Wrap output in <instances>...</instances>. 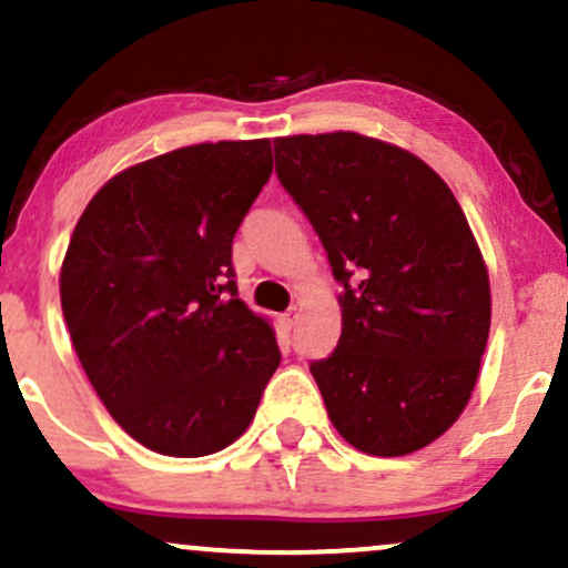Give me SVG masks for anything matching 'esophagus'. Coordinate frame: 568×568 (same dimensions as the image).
Wrapping results in <instances>:
<instances>
[{"label":"esophagus","instance_id":"obj_1","mask_svg":"<svg viewBox=\"0 0 568 568\" xmlns=\"http://www.w3.org/2000/svg\"><path fill=\"white\" fill-rule=\"evenodd\" d=\"M296 323H298V312L296 310H288V312L283 314V317H280V325H283L285 331H291V327L296 325Z\"/></svg>","mask_w":568,"mask_h":568}]
</instances>
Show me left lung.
<instances>
[{
	"label": "left lung",
	"instance_id": "1",
	"mask_svg": "<svg viewBox=\"0 0 568 568\" xmlns=\"http://www.w3.org/2000/svg\"><path fill=\"white\" fill-rule=\"evenodd\" d=\"M275 169L327 251L341 338L312 362L354 449L418 453L466 409L491 323L489 272L447 182L359 132L275 140Z\"/></svg>",
	"mask_w": 568,
	"mask_h": 568
}]
</instances>
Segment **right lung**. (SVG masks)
I'll return each instance as SVG.
<instances>
[{"label": "right lung", "instance_id": "add662e5", "mask_svg": "<svg viewBox=\"0 0 568 568\" xmlns=\"http://www.w3.org/2000/svg\"><path fill=\"white\" fill-rule=\"evenodd\" d=\"M270 174V140L187 145L111 176L73 227L60 266L73 349L153 453L224 449L277 371L275 327L230 280L232 237Z\"/></svg>", "mask_w": 568, "mask_h": 568}]
</instances>
